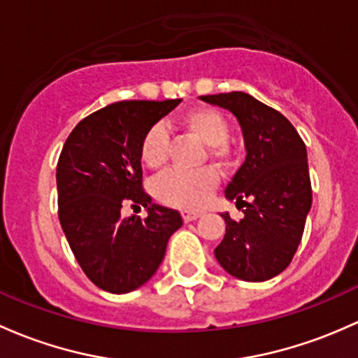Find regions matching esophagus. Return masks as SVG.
<instances>
[{"instance_id":"1","label":"esophagus","mask_w":358,"mask_h":358,"mask_svg":"<svg viewBox=\"0 0 358 358\" xmlns=\"http://www.w3.org/2000/svg\"><path fill=\"white\" fill-rule=\"evenodd\" d=\"M199 216H201V213H199V210H182V217H183V221H185V223L197 220Z\"/></svg>"}]
</instances>
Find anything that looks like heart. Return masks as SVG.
Here are the masks:
<instances>
[{"label": "heart", "instance_id": "1", "mask_svg": "<svg viewBox=\"0 0 358 358\" xmlns=\"http://www.w3.org/2000/svg\"><path fill=\"white\" fill-rule=\"evenodd\" d=\"M192 137L209 145L210 159L217 164L228 163L231 149L228 145L229 123L227 116L214 108H197L187 113L180 122ZM169 149L168 131L156 125L148 130L141 142V159L150 169H159L166 164ZM217 187V175L214 169L204 168L199 171L164 173L154 182V195L163 204L171 208L197 209L208 202Z\"/></svg>", "mask_w": 358, "mask_h": 358}]
</instances>
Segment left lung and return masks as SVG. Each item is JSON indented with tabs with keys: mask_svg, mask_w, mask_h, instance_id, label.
I'll return each mask as SVG.
<instances>
[{
	"mask_svg": "<svg viewBox=\"0 0 358 358\" xmlns=\"http://www.w3.org/2000/svg\"><path fill=\"white\" fill-rule=\"evenodd\" d=\"M201 99L236 116L247 149L245 161L224 190L243 217L235 221L228 213L221 214L227 233L214 255L231 276L271 280L292 262L310 210L306 144L280 111L245 92Z\"/></svg>",
	"mask_w": 358,
	"mask_h": 358,
	"instance_id": "8db88e82",
	"label": "left lung"
}]
</instances>
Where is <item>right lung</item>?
I'll return each instance as SVG.
<instances>
[{"mask_svg": "<svg viewBox=\"0 0 358 358\" xmlns=\"http://www.w3.org/2000/svg\"><path fill=\"white\" fill-rule=\"evenodd\" d=\"M180 101L108 104L77 123L59 154V223L85 276L104 292L129 293L149 281L183 224L178 210L152 204L141 164L144 135ZM127 203L148 207V217L123 220Z\"/></svg>", "mask_w": 358, "mask_h": 358, "instance_id": "right-lung-1", "label": "right lung"}]
</instances>
